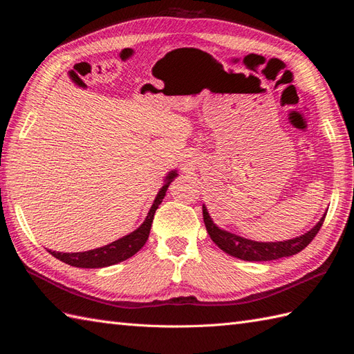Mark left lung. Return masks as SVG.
<instances>
[{"instance_id": "obj_1", "label": "left lung", "mask_w": 354, "mask_h": 354, "mask_svg": "<svg viewBox=\"0 0 354 354\" xmlns=\"http://www.w3.org/2000/svg\"><path fill=\"white\" fill-rule=\"evenodd\" d=\"M202 214L203 223H205L207 232L212 242L226 254L245 261H270L282 259V257H291L294 254H298L315 239L317 232L322 227L326 216L325 212L322 218L316 223V226L310 229L307 233L301 234V236L279 242H257L242 238L239 234L230 233L224 229H220L217 224L212 221L205 205H202Z\"/></svg>"}]
</instances>
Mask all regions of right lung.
<instances>
[{
	"mask_svg": "<svg viewBox=\"0 0 354 354\" xmlns=\"http://www.w3.org/2000/svg\"><path fill=\"white\" fill-rule=\"evenodd\" d=\"M177 176H178L177 169L169 171L167 174L164 180L165 183L159 189L145 221L134 232L125 234V236L120 238L109 245L102 246V248H95L85 252H56L51 250H48V252L63 263L73 267H82V269H100V267H108V266L128 260L130 257H133L143 248V245L149 238V233H151L155 211L160 205V202H162L171 181H173Z\"/></svg>",
	"mask_w": 354,
	"mask_h": 354,
	"instance_id": "obj_1",
	"label": "right lung"
}]
</instances>
